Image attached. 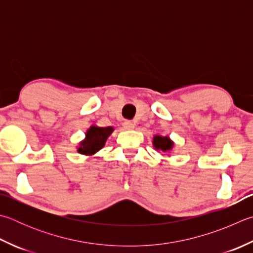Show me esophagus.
<instances>
[{
	"mask_svg": "<svg viewBox=\"0 0 253 253\" xmlns=\"http://www.w3.org/2000/svg\"><path fill=\"white\" fill-rule=\"evenodd\" d=\"M123 127H124V129H126V130H131L135 128V124L130 121H126V122H124Z\"/></svg>",
	"mask_w": 253,
	"mask_h": 253,
	"instance_id": "34e87169",
	"label": "esophagus"
}]
</instances>
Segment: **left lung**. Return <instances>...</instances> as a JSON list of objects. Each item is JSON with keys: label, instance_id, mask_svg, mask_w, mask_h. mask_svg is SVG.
Returning a JSON list of instances; mask_svg holds the SVG:
<instances>
[{"label": "left lung", "instance_id": "left-lung-1", "mask_svg": "<svg viewBox=\"0 0 253 253\" xmlns=\"http://www.w3.org/2000/svg\"><path fill=\"white\" fill-rule=\"evenodd\" d=\"M153 146L157 151L162 150L164 153H166V151L172 150L174 147V142L169 138V136L155 135L153 138Z\"/></svg>", "mask_w": 253, "mask_h": 253}]
</instances>
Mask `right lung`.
<instances>
[{"label": "right lung", "instance_id": "add662e5", "mask_svg": "<svg viewBox=\"0 0 253 253\" xmlns=\"http://www.w3.org/2000/svg\"><path fill=\"white\" fill-rule=\"evenodd\" d=\"M114 131L113 127H98L91 125L85 132V138L77 145V153L84 156H94L103 148L108 137Z\"/></svg>", "mask_w": 253, "mask_h": 253}]
</instances>
